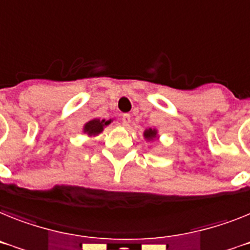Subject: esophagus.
<instances>
[{"label":"esophagus","mask_w":250,"mask_h":250,"mask_svg":"<svg viewBox=\"0 0 250 250\" xmlns=\"http://www.w3.org/2000/svg\"><path fill=\"white\" fill-rule=\"evenodd\" d=\"M121 121H122V125H125V127H128L129 123H131V115L123 114V115H122Z\"/></svg>","instance_id":"34e87169"}]
</instances>
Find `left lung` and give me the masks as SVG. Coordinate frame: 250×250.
<instances>
[{
    "instance_id": "obj_1",
    "label": "left lung",
    "mask_w": 250,
    "mask_h": 250,
    "mask_svg": "<svg viewBox=\"0 0 250 250\" xmlns=\"http://www.w3.org/2000/svg\"><path fill=\"white\" fill-rule=\"evenodd\" d=\"M145 137L147 138V140H152V138L155 137V136H156V131H155V129H146V131H145Z\"/></svg>"
}]
</instances>
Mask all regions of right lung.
Listing matches in <instances>:
<instances>
[{
    "mask_svg": "<svg viewBox=\"0 0 250 250\" xmlns=\"http://www.w3.org/2000/svg\"><path fill=\"white\" fill-rule=\"evenodd\" d=\"M110 123V121H99V119H93V121L87 122L85 125V128H83V132H86L87 135L93 136V135H98L100 132L103 131V128L108 125Z\"/></svg>",
    "mask_w": 250,
    "mask_h": 250,
    "instance_id": "add662e5",
    "label": "right lung"
}]
</instances>
